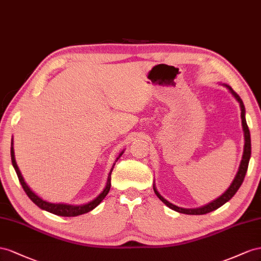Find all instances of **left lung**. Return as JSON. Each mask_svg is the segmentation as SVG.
<instances>
[{
	"instance_id": "8db88e82",
	"label": "left lung",
	"mask_w": 261,
	"mask_h": 261,
	"mask_svg": "<svg viewBox=\"0 0 261 261\" xmlns=\"http://www.w3.org/2000/svg\"><path fill=\"white\" fill-rule=\"evenodd\" d=\"M225 86L229 89L230 93L234 95V97L238 100V102L241 103V108H242L241 116H242L243 129H244V133H245V146H244V154H243V159H242L241 165H240V169H238V172L236 174V177L234 178L232 185L229 186V188L224 193H223L221 197H219L217 200L212 201V202H210L209 204H206L204 206H201V207H197V209H182V207H179V206H177V205H175L173 203L168 202L166 199H164L160 195L159 191L156 190L155 186H153V189H154L155 195L160 198V200L163 201V202L165 203L168 207H170V209L175 210V211L179 212V213L191 214V215H201V214H206V213L217 210L218 207L222 206L223 204L226 203L228 200H230V199L233 198V196L237 192V190L240 189V187H241L243 181H244L245 175H246L247 168H248V163H249V159H250V154H251V143H250V132H249V129H248L246 119H245V107H244V103H243L240 96H238L229 86H227V85H225Z\"/></svg>"
}]
</instances>
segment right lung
I'll list each match as a JSON object with an SVG mask.
<instances>
[{
	"mask_svg": "<svg viewBox=\"0 0 261 261\" xmlns=\"http://www.w3.org/2000/svg\"><path fill=\"white\" fill-rule=\"evenodd\" d=\"M122 154H123V152H121L120 154H119V158H120ZM11 158H12V164H13L14 168H15V172H16V174H17L19 182L21 185V187H23L24 191L26 192V195L29 197V199H31L36 205H38L40 209L46 210V211H48L50 213H54L56 215H60V217H77V215H81V214H84V213H87L89 211H92L93 209H95V207L101 202V201L103 200V198H105L108 195V192L110 190V186H111V184H110V176H111V172H113V168L114 167L111 168L110 173H109L106 188L103 189V191L100 193V195L97 198L94 199L93 201H91V202H88V203L83 204V205H71V204H63V203H50V202H47V201H44V200H42L41 198H39L38 196H37L36 193L33 192V190L29 188L28 186H27V184L25 182L24 178H23V176H21L19 169H18L16 161H15L14 150H13V141H12V146H11Z\"/></svg>",
	"mask_w": 261,
	"mask_h": 261,
	"instance_id": "obj_1",
	"label": "right lung"
}]
</instances>
